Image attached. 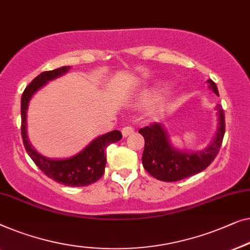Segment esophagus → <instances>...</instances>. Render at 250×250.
<instances>
[{"label": "esophagus", "instance_id": "obj_1", "mask_svg": "<svg viewBox=\"0 0 250 250\" xmlns=\"http://www.w3.org/2000/svg\"><path fill=\"white\" fill-rule=\"evenodd\" d=\"M121 132L124 137H128L129 135H131V133L133 132V128L132 126H125V128L121 130Z\"/></svg>", "mask_w": 250, "mask_h": 250}]
</instances>
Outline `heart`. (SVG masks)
<instances>
[{"label":"heart","instance_id":"obj_1","mask_svg":"<svg viewBox=\"0 0 250 250\" xmlns=\"http://www.w3.org/2000/svg\"><path fill=\"white\" fill-rule=\"evenodd\" d=\"M157 91L156 90H147V91H145V93H144L143 95H142V98H140V101L143 102V103H150V102H153V101H155L156 98H157Z\"/></svg>","mask_w":250,"mask_h":250}]
</instances>
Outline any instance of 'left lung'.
<instances>
[{
	"label": "left lung",
	"instance_id": "left-lung-1",
	"mask_svg": "<svg viewBox=\"0 0 250 250\" xmlns=\"http://www.w3.org/2000/svg\"><path fill=\"white\" fill-rule=\"evenodd\" d=\"M208 88L217 96L219 90L215 83L208 79ZM217 126L215 135L209 145L202 150H185L177 148L170 139L167 130L161 124H154L139 130L145 139L142 162L143 167L157 180L173 182L199 173L208 167L215 159L222 145L226 131L224 112L220 104L216 105Z\"/></svg>",
	"mask_w": 250,
	"mask_h": 250
}]
</instances>
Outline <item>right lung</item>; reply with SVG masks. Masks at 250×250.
Listing matches in <instances>:
<instances>
[{"label": "right lung", "mask_w": 250, "mask_h": 250, "mask_svg": "<svg viewBox=\"0 0 250 250\" xmlns=\"http://www.w3.org/2000/svg\"><path fill=\"white\" fill-rule=\"evenodd\" d=\"M70 69L71 66H61L42 72L27 86L21 97V135L28 155L47 177L69 187H83L94 184L103 175L106 164L105 149L110 144L117 143L122 138L119 130L96 137L79 153L65 159H51L42 155L30 144L27 132V111L31 98L46 83L64 76Z\"/></svg>", "instance_id": "right-lung-1"}]
</instances>
